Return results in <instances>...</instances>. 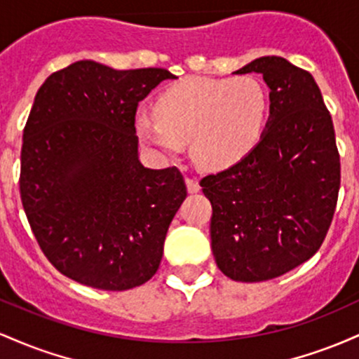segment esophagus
Returning a JSON list of instances; mask_svg holds the SVG:
<instances>
[{
  "label": "esophagus",
  "instance_id": "1",
  "mask_svg": "<svg viewBox=\"0 0 359 359\" xmlns=\"http://www.w3.org/2000/svg\"><path fill=\"white\" fill-rule=\"evenodd\" d=\"M185 185H187V191L191 192V194L201 191L199 182H197L196 179H191V177H187V179H185Z\"/></svg>",
  "mask_w": 359,
  "mask_h": 359
}]
</instances>
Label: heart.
<instances>
[{"mask_svg": "<svg viewBox=\"0 0 359 359\" xmlns=\"http://www.w3.org/2000/svg\"><path fill=\"white\" fill-rule=\"evenodd\" d=\"M269 108V90L257 77H185L160 94L156 116L140 113L135 126L140 140L162 155H177L191 142L194 163L219 172L258 145Z\"/></svg>", "mask_w": 359, "mask_h": 359, "instance_id": "1", "label": "heart"}]
</instances>
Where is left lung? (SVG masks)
<instances>
[{"instance_id": "left-lung-1", "label": "left lung", "mask_w": 359, "mask_h": 359, "mask_svg": "<svg viewBox=\"0 0 359 359\" xmlns=\"http://www.w3.org/2000/svg\"><path fill=\"white\" fill-rule=\"evenodd\" d=\"M263 74L270 118L236 165L201 180L211 201L217 266L236 282L277 278L323 245L341 185L334 126L314 77L277 55L236 74Z\"/></svg>"}]
</instances>
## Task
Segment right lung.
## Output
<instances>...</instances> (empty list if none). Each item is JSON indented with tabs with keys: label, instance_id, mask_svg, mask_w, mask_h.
<instances>
[{
	"label": "right lung",
	"instance_id": "right-lung-1",
	"mask_svg": "<svg viewBox=\"0 0 359 359\" xmlns=\"http://www.w3.org/2000/svg\"><path fill=\"white\" fill-rule=\"evenodd\" d=\"M167 69L74 62L40 86L23 130L20 194L40 250L65 277L128 290L156 273L187 196L177 167L138 160V102Z\"/></svg>",
	"mask_w": 359,
	"mask_h": 359
}]
</instances>
